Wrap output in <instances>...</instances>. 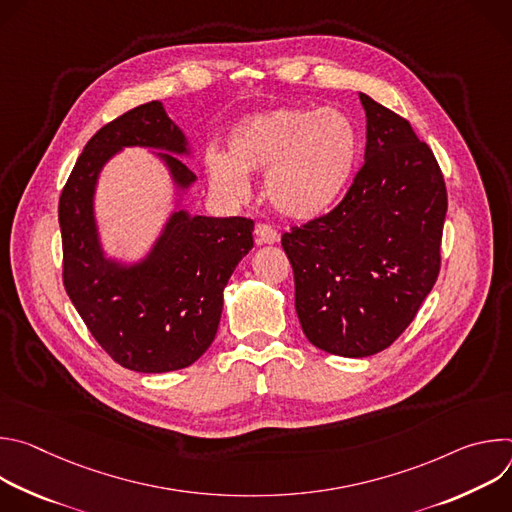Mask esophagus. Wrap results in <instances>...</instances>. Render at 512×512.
<instances>
[{
	"label": "esophagus",
	"mask_w": 512,
	"mask_h": 512,
	"mask_svg": "<svg viewBox=\"0 0 512 512\" xmlns=\"http://www.w3.org/2000/svg\"><path fill=\"white\" fill-rule=\"evenodd\" d=\"M255 241H257V245H275V243H279V233L271 225L259 223L255 227Z\"/></svg>",
	"instance_id": "esophagus-1"
}]
</instances>
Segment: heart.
<instances>
[{
	"instance_id": "1",
	"label": "heart",
	"mask_w": 512,
	"mask_h": 512,
	"mask_svg": "<svg viewBox=\"0 0 512 512\" xmlns=\"http://www.w3.org/2000/svg\"><path fill=\"white\" fill-rule=\"evenodd\" d=\"M358 158V133L338 109L283 107L245 117L229 135V154L204 158L208 182L245 196L247 172L265 174V194L289 218L322 216L344 196Z\"/></svg>"
}]
</instances>
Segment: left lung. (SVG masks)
Here are the masks:
<instances>
[{
	"label": "left lung",
	"instance_id": "left-lung-1",
	"mask_svg": "<svg viewBox=\"0 0 512 512\" xmlns=\"http://www.w3.org/2000/svg\"><path fill=\"white\" fill-rule=\"evenodd\" d=\"M367 148L342 202L283 233L308 340L362 358L391 346L440 273L448 192L407 119L360 93Z\"/></svg>",
	"mask_w": 512,
	"mask_h": 512
}]
</instances>
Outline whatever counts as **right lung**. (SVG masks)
<instances>
[{"mask_svg": "<svg viewBox=\"0 0 512 512\" xmlns=\"http://www.w3.org/2000/svg\"><path fill=\"white\" fill-rule=\"evenodd\" d=\"M123 148H154L178 190L196 176L182 129L160 101L139 105L103 125L85 145L58 202L64 289L93 338L135 373L186 369L212 344L223 291L253 249V221L174 210L139 263L105 257L95 221V188L103 166Z\"/></svg>", "mask_w": 512, "mask_h": 512, "instance_id": "right-lung-1", "label": "right lung"}]
</instances>
